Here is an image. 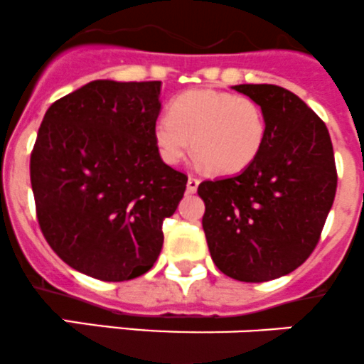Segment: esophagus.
<instances>
[{"instance_id":"34e87169","label":"esophagus","mask_w":364,"mask_h":364,"mask_svg":"<svg viewBox=\"0 0 364 364\" xmlns=\"http://www.w3.org/2000/svg\"><path fill=\"white\" fill-rule=\"evenodd\" d=\"M197 186H199V178H196V176H188V183H186V190H188V193L196 192Z\"/></svg>"}]
</instances>
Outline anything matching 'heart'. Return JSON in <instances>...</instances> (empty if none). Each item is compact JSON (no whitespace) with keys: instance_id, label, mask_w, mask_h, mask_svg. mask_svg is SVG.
Returning <instances> with one entry per match:
<instances>
[{"instance_id":"1","label":"heart","mask_w":364,"mask_h":364,"mask_svg":"<svg viewBox=\"0 0 364 364\" xmlns=\"http://www.w3.org/2000/svg\"><path fill=\"white\" fill-rule=\"evenodd\" d=\"M267 136L259 105L245 96L197 88L176 97L171 115L156 119L153 139L161 160L176 165L192 146L211 174L229 176L249 167Z\"/></svg>"}]
</instances>
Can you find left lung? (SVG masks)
Segmentation results:
<instances>
[{
    "label": "left lung",
    "mask_w": 364,
    "mask_h": 364,
    "mask_svg": "<svg viewBox=\"0 0 364 364\" xmlns=\"http://www.w3.org/2000/svg\"><path fill=\"white\" fill-rule=\"evenodd\" d=\"M256 101L267 136L256 160L232 178L203 181V229L213 263L243 283H264L301 267L318 243L336 196L327 126L277 85H236Z\"/></svg>",
    "instance_id": "left-lung-1"
}]
</instances>
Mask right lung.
Here are the masks:
<instances>
[{
	"mask_svg": "<svg viewBox=\"0 0 364 364\" xmlns=\"http://www.w3.org/2000/svg\"><path fill=\"white\" fill-rule=\"evenodd\" d=\"M161 81L97 80L46 112L30 158L41 231L74 270L119 283L146 274L164 245L186 174L153 139Z\"/></svg>",
	"mask_w": 364,
	"mask_h": 364,
	"instance_id": "add662e5",
	"label": "right lung"
}]
</instances>
